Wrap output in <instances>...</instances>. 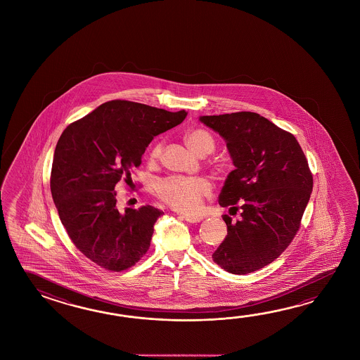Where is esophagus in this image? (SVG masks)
<instances>
[{
    "label": "esophagus",
    "mask_w": 360,
    "mask_h": 360,
    "mask_svg": "<svg viewBox=\"0 0 360 360\" xmlns=\"http://www.w3.org/2000/svg\"><path fill=\"white\" fill-rule=\"evenodd\" d=\"M183 217L186 221L191 222V224H195V222L202 221V220H203L202 216H194V214H184Z\"/></svg>",
    "instance_id": "obj_1"
}]
</instances>
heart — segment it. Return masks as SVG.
Masks as SVG:
<instances>
[{"label":"heart","instance_id":"heart-1","mask_svg":"<svg viewBox=\"0 0 360 360\" xmlns=\"http://www.w3.org/2000/svg\"><path fill=\"white\" fill-rule=\"evenodd\" d=\"M185 141L191 150L200 157L212 153L214 139L208 131L202 129L191 130L185 135ZM161 144H155L150 152L152 158L161 155ZM211 191V185L203 177L169 176L157 183L160 198L174 210L180 212H195L200 200Z\"/></svg>","mask_w":360,"mask_h":360}]
</instances>
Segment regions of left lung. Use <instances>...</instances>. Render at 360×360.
Here are the masks:
<instances>
[{
  "instance_id": "obj_1",
  "label": "left lung",
  "mask_w": 360,
  "mask_h": 360,
  "mask_svg": "<svg viewBox=\"0 0 360 360\" xmlns=\"http://www.w3.org/2000/svg\"><path fill=\"white\" fill-rule=\"evenodd\" d=\"M199 121L221 136L236 169L219 194L228 236L212 259L231 274L264 268L283 252L300 228L313 176L296 138L252 112L200 115Z\"/></svg>"
}]
</instances>
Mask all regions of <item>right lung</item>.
<instances>
[{"instance_id": "add662e5", "label": "right lung", "mask_w": 360, "mask_h": 360, "mask_svg": "<svg viewBox=\"0 0 360 360\" xmlns=\"http://www.w3.org/2000/svg\"><path fill=\"white\" fill-rule=\"evenodd\" d=\"M186 115L112 100L63 131L55 148L51 194L72 242L101 268L121 271L148 251L163 212L149 205L121 211L115 185L140 166L154 136Z\"/></svg>"}]
</instances>
